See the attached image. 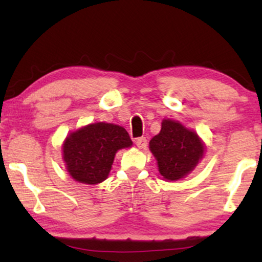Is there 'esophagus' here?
Instances as JSON below:
<instances>
[{
	"instance_id": "obj_1",
	"label": "esophagus",
	"mask_w": 262,
	"mask_h": 262,
	"mask_svg": "<svg viewBox=\"0 0 262 262\" xmlns=\"http://www.w3.org/2000/svg\"><path fill=\"white\" fill-rule=\"evenodd\" d=\"M135 144H137V146L139 149H145L146 148V139L144 137L138 138V139L135 140Z\"/></svg>"
}]
</instances>
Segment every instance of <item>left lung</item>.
<instances>
[{
  "instance_id": "obj_1",
  "label": "left lung",
  "mask_w": 262,
  "mask_h": 262,
  "mask_svg": "<svg viewBox=\"0 0 262 262\" xmlns=\"http://www.w3.org/2000/svg\"><path fill=\"white\" fill-rule=\"evenodd\" d=\"M149 148L158 161L159 172L169 181L187 176L204 154V145L196 132L172 119L162 121L160 133L150 140Z\"/></svg>"
}]
</instances>
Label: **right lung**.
Here are the masks:
<instances>
[{
	"mask_svg": "<svg viewBox=\"0 0 262 262\" xmlns=\"http://www.w3.org/2000/svg\"><path fill=\"white\" fill-rule=\"evenodd\" d=\"M128 132L112 123H93L70 133L62 144V159L74 180L97 185L107 179L118 150L132 146Z\"/></svg>",
	"mask_w": 262,
	"mask_h": 262,
	"instance_id": "1",
	"label": "right lung"
}]
</instances>
